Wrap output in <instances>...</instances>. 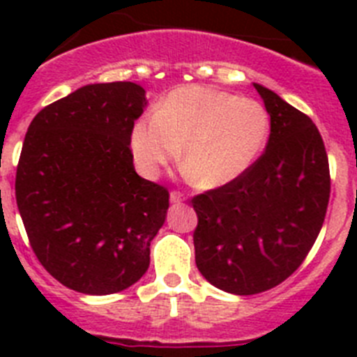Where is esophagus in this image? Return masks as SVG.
I'll list each match as a JSON object with an SVG mask.
<instances>
[{"label": "esophagus", "instance_id": "obj_1", "mask_svg": "<svg viewBox=\"0 0 357 357\" xmlns=\"http://www.w3.org/2000/svg\"><path fill=\"white\" fill-rule=\"evenodd\" d=\"M184 200V195L178 193V191H172V195H169V202H172V204H181V202Z\"/></svg>", "mask_w": 357, "mask_h": 357}]
</instances>
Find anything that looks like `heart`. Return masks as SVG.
<instances>
[{
	"label": "heart",
	"mask_w": 357,
	"mask_h": 357,
	"mask_svg": "<svg viewBox=\"0 0 357 357\" xmlns=\"http://www.w3.org/2000/svg\"><path fill=\"white\" fill-rule=\"evenodd\" d=\"M270 134L268 112L252 98L185 85L172 91L155 116L132 128L135 164L146 176L176 159L197 185L216 189L241 178L255 164Z\"/></svg>",
	"instance_id": "1"
}]
</instances>
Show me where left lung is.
<instances>
[{"label": "left lung", "mask_w": 357, "mask_h": 357, "mask_svg": "<svg viewBox=\"0 0 357 357\" xmlns=\"http://www.w3.org/2000/svg\"><path fill=\"white\" fill-rule=\"evenodd\" d=\"M254 87L270 114L266 150L241 178L191 200L198 270L234 295L275 288L301 266L331 193L327 151L311 118L273 91Z\"/></svg>", "instance_id": "obj_1"}]
</instances>
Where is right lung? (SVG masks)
I'll return each instance as SVG.
<instances>
[{
    "mask_svg": "<svg viewBox=\"0 0 357 357\" xmlns=\"http://www.w3.org/2000/svg\"><path fill=\"white\" fill-rule=\"evenodd\" d=\"M144 107L134 82L89 84L44 107L24 135L19 214L39 263L78 293L123 291L150 266L169 193L134 169L130 135Z\"/></svg>",
    "mask_w": 357,
    "mask_h": 357,
    "instance_id": "right-lung-1",
    "label": "right lung"
}]
</instances>
